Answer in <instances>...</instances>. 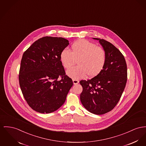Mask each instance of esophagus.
<instances>
[{
	"label": "esophagus",
	"instance_id": "esophagus-1",
	"mask_svg": "<svg viewBox=\"0 0 146 146\" xmlns=\"http://www.w3.org/2000/svg\"><path fill=\"white\" fill-rule=\"evenodd\" d=\"M72 81H73V83H74V85H76V84H78V82H79V81L78 80H76V79H73Z\"/></svg>",
	"mask_w": 146,
	"mask_h": 146
}]
</instances>
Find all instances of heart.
<instances>
[{
	"mask_svg": "<svg viewBox=\"0 0 146 146\" xmlns=\"http://www.w3.org/2000/svg\"><path fill=\"white\" fill-rule=\"evenodd\" d=\"M61 62L65 68H70L78 60V65L69 68L67 75L75 79L85 78L87 75L92 78L97 76L104 68L107 55L102 47L85 39L75 42L71 51L64 49L60 55Z\"/></svg>",
	"mask_w": 146,
	"mask_h": 146,
	"instance_id": "heart-1",
	"label": "heart"
}]
</instances>
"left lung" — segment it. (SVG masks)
Segmentation results:
<instances>
[{
  "instance_id": "left-lung-1",
  "label": "left lung",
  "mask_w": 146,
  "mask_h": 146,
  "mask_svg": "<svg viewBox=\"0 0 146 146\" xmlns=\"http://www.w3.org/2000/svg\"><path fill=\"white\" fill-rule=\"evenodd\" d=\"M98 40L105 49L107 59L101 72L88 80H81L80 100L84 107L95 115H103L116 106L126 86L127 69L122 54L111 42Z\"/></svg>"
}]
</instances>
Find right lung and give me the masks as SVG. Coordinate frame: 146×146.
Segmentation results:
<instances>
[{
  "mask_svg": "<svg viewBox=\"0 0 146 146\" xmlns=\"http://www.w3.org/2000/svg\"><path fill=\"white\" fill-rule=\"evenodd\" d=\"M68 44L63 38L45 36L35 41L23 55L20 87L29 106L36 112L51 113L65 102L73 82L66 75L60 55Z\"/></svg>",
  "mask_w": 146,
  "mask_h": 146,
  "instance_id": "obj_1",
  "label": "right lung"
}]
</instances>
